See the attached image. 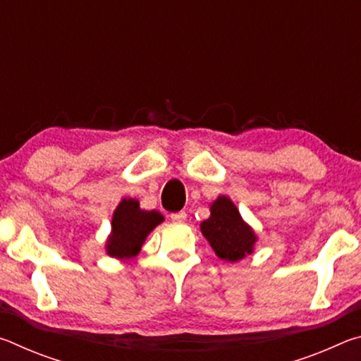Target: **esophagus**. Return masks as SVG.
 Returning a JSON list of instances; mask_svg holds the SVG:
<instances>
[{"label":"esophagus","mask_w":361,"mask_h":361,"mask_svg":"<svg viewBox=\"0 0 361 361\" xmlns=\"http://www.w3.org/2000/svg\"><path fill=\"white\" fill-rule=\"evenodd\" d=\"M186 218H188V215H186V212H176V213H170V219H172V221H175V223H183V221H186Z\"/></svg>","instance_id":"esophagus-1"}]
</instances>
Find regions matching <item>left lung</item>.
Segmentation results:
<instances>
[{
	"mask_svg": "<svg viewBox=\"0 0 361 361\" xmlns=\"http://www.w3.org/2000/svg\"><path fill=\"white\" fill-rule=\"evenodd\" d=\"M210 212V218L202 221L200 229L219 258L234 262L253 252L256 235L228 197H218Z\"/></svg>",
	"mask_w": 361,
	"mask_h": 361,
	"instance_id": "left-lung-1",
	"label": "left lung"
}]
</instances>
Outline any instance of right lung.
I'll return each instance as SVG.
<instances>
[{"mask_svg":"<svg viewBox=\"0 0 361 361\" xmlns=\"http://www.w3.org/2000/svg\"><path fill=\"white\" fill-rule=\"evenodd\" d=\"M159 212H145L138 200L124 199L113 215V234L108 239L106 250L114 258H132L142 248L146 235L162 223Z\"/></svg>","mask_w":361,"mask_h":361,"instance_id":"add662e5","label":"right lung"}]
</instances>
